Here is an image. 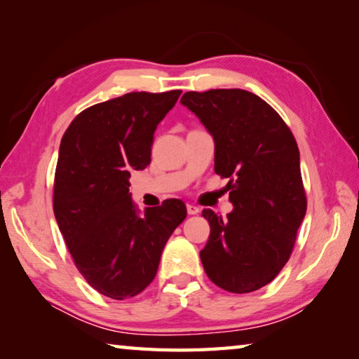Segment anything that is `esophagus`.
Returning a JSON list of instances; mask_svg holds the SVG:
<instances>
[{
  "mask_svg": "<svg viewBox=\"0 0 359 359\" xmlns=\"http://www.w3.org/2000/svg\"><path fill=\"white\" fill-rule=\"evenodd\" d=\"M187 212H188V215H196V214H199V212H201V209H199L198 205L188 204L187 205Z\"/></svg>",
  "mask_w": 359,
  "mask_h": 359,
  "instance_id": "34e87169",
  "label": "esophagus"
}]
</instances>
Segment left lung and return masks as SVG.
<instances>
[{"mask_svg": "<svg viewBox=\"0 0 359 359\" xmlns=\"http://www.w3.org/2000/svg\"><path fill=\"white\" fill-rule=\"evenodd\" d=\"M180 102L215 141V172L229 179L234 209L203 217L210 236L199 255L208 277L229 293L274 280L293 252L307 209L299 149L287 123L259 96L241 88L187 92Z\"/></svg>", "mask_w": 359, "mask_h": 359, "instance_id": "obj_1", "label": "left lung"}]
</instances>
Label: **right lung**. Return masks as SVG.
<instances>
[{
    "instance_id": "1",
    "label": "right lung",
    "mask_w": 359,
    "mask_h": 359,
    "mask_svg": "<svg viewBox=\"0 0 359 359\" xmlns=\"http://www.w3.org/2000/svg\"><path fill=\"white\" fill-rule=\"evenodd\" d=\"M133 92L85 109L71 121L58 151L53 212L66 247L88 285L128 299L154 280L161 252L185 220L180 199L144 215L130 193V172L150 165L156 125L180 96Z\"/></svg>"
}]
</instances>
